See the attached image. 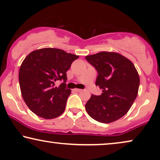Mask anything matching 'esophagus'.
Returning <instances> with one entry per match:
<instances>
[{"label": "esophagus", "instance_id": "34e87169", "mask_svg": "<svg viewBox=\"0 0 160 160\" xmlns=\"http://www.w3.org/2000/svg\"><path fill=\"white\" fill-rule=\"evenodd\" d=\"M74 91H77V92H80V91H82V89H79V88H75V89H74Z\"/></svg>", "mask_w": 160, "mask_h": 160}]
</instances>
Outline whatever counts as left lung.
Instances as JSON below:
<instances>
[{
    "mask_svg": "<svg viewBox=\"0 0 160 160\" xmlns=\"http://www.w3.org/2000/svg\"><path fill=\"white\" fill-rule=\"evenodd\" d=\"M98 75L100 96L91 95L85 104L90 117L102 123L119 120L128 112L138 95L140 78L130 60L115 52L102 51L85 57Z\"/></svg>",
    "mask_w": 160,
    "mask_h": 160,
    "instance_id": "obj_1",
    "label": "left lung"
}]
</instances>
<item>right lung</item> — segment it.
Masks as SVG:
<instances>
[{"mask_svg": "<svg viewBox=\"0 0 160 160\" xmlns=\"http://www.w3.org/2000/svg\"><path fill=\"white\" fill-rule=\"evenodd\" d=\"M79 56L58 48L33 51L22 62L19 81L22 98L33 113L44 119L60 116L71 90L66 88L67 71ZM63 80L58 87L55 82Z\"/></svg>", "mask_w": 160, "mask_h": 160, "instance_id": "add662e5", "label": "right lung"}]
</instances>
